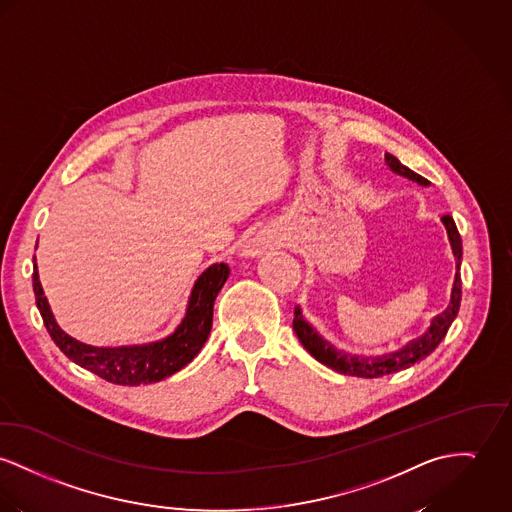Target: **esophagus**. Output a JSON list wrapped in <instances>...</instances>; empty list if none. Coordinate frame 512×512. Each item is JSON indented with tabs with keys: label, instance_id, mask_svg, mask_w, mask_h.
Masks as SVG:
<instances>
[{
	"label": "esophagus",
	"instance_id": "obj_1",
	"mask_svg": "<svg viewBox=\"0 0 512 512\" xmlns=\"http://www.w3.org/2000/svg\"><path fill=\"white\" fill-rule=\"evenodd\" d=\"M265 243H267V241H263L261 237H253V239L243 247V255H245V257H257V255H261V253L267 249Z\"/></svg>",
	"mask_w": 512,
	"mask_h": 512
}]
</instances>
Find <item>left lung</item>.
<instances>
[{"instance_id": "left-lung-1", "label": "left lung", "mask_w": 512, "mask_h": 512, "mask_svg": "<svg viewBox=\"0 0 512 512\" xmlns=\"http://www.w3.org/2000/svg\"><path fill=\"white\" fill-rule=\"evenodd\" d=\"M386 163L390 165V169L407 177L419 185H429V181L421 175H417L415 171H411L409 167H405L399 159L386 154ZM442 224L448 232V239L452 245V253L456 257V276H454V286H452V296H450V304L442 314L436 315L431 321V327L415 341H411L409 345H405L403 349L395 351V353L382 354V356H354V354L343 353L337 351L331 343H327L314 327L304 319L300 306L294 308V321H292V329L296 331L300 343L304 345V349L314 356L315 360H319L321 364L329 366L335 372L347 374V376H356V378H380V376H388L394 374L397 370H405L409 366H413L415 362L423 360L425 356L433 353L434 349L440 345V341L444 339V335L448 333L452 321L456 319L458 310H460V300H462V278H460V265H462V239L458 234V228L454 224V218L450 214L442 216Z\"/></svg>"}]
</instances>
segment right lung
<instances>
[{"instance_id": "right-lung-1", "label": "right lung", "mask_w": 512, "mask_h": 512, "mask_svg": "<svg viewBox=\"0 0 512 512\" xmlns=\"http://www.w3.org/2000/svg\"><path fill=\"white\" fill-rule=\"evenodd\" d=\"M228 276L230 267L226 263L208 267L198 276L187 312L177 329L161 341L134 347H91L64 333L50 312L48 300L40 286L37 261L33 267V290L48 335L72 362L111 384L140 386L169 378L171 374L185 368L200 353L212 329L214 300Z\"/></svg>"}]
</instances>
